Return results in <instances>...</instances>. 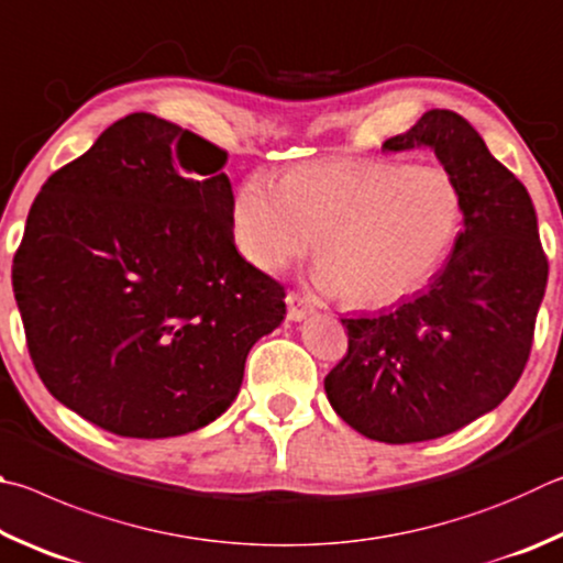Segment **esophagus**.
Listing matches in <instances>:
<instances>
[{
    "mask_svg": "<svg viewBox=\"0 0 563 563\" xmlns=\"http://www.w3.org/2000/svg\"><path fill=\"white\" fill-rule=\"evenodd\" d=\"M287 303H289L287 317H289L291 321H301V319H307L309 313L313 311L311 301H309L307 297H301L299 291H289V294H287Z\"/></svg>",
    "mask_w": 563,
    "mask_h": 563,
    "instance_id": "34e87169",
    "label": "esophagus"
}]
</instances>
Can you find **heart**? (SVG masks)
I'll list each match as a JSON object with an SVG mask.
<instances>
[{
  "mask_svg": "<svg viewBox=\"0 0 563 563\" xmlns=\"http://www.w3.org/2000/svg\"><path fill=\"white\" fill-rule=\"evenodd\" d=\"M465 200L445 167L341 161L274 183L250 175L234 197V242L282 272L317 240L319 279L356 307H386L426 287L455 246Z\"/></svg>",
  "mask_w": 563,
  "mask_h": 563,
  "instance_id": "1",
  "label": "heart"
}]
</instances>
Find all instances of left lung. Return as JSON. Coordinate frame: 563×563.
Listing matches in <instances>:
<instances>
[{
    "instance_id": "8db88e82",
    "label": "left lung",
    "mask_w": 563,
    "mask_h": 563,
    "mask_svg": "<svg viewBox=\"0 0 563 563\" xmlns=\"http://www.w3.org/2000/svg\"><path fill=\"white\" fill-rule=\"evenodd\" d=\"M430 145L465 200V230L430 287L376 317L341 319L349 351L331 408L390 445L450 435L505 400L525 371L549 262L527 187L465 118L432 108L383 151Z\"/></svg>"
}]
</instances>
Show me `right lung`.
<instances>
[{"label":"right lung","mask_w":563,"mask_h":563,"mask_svg":"<svg viewBox=\"0 0 563 563\" xmlns=\"http://www.w3.org/2000/svg\"><path fill=\"white\" fill-rule=\"evenodd\" d=\"M227 151L131 113L48 177L12 287L48 393L121 438H175L232 406L287 291L234 246Z\"/></svg>","instance_id":"obj_1"}]
</instances>
